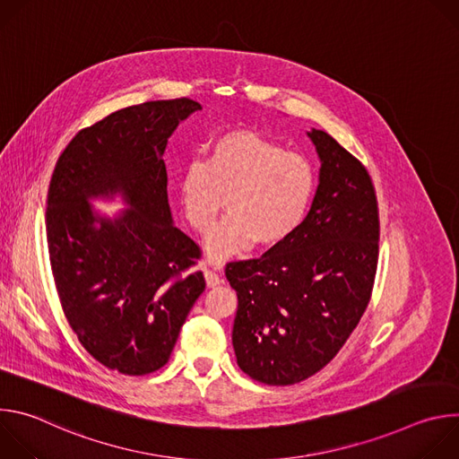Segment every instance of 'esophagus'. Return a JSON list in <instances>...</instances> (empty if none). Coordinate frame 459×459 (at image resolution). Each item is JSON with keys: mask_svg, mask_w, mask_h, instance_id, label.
<instances>
[{"mask_svg": "<svg viewBox=\"0 0 459 459\" xmlns=\"http://www.w3.org/2000/svg\"><path fill=\"white\" fill-rule=\"evenodd\" d=\"M204 274H205V281H207V287H216V285H220L221 283V278H220V274L216 273V271H212V269H204Z\"/></svg>", "mask_w": 459, "mask_h": 459, "instance_id": "34e87169", "label": "esophagus"}]
</instances>
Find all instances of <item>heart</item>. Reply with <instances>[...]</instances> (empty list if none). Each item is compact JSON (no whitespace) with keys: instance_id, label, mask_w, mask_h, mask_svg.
I'll return each instance as SVG.
<instances>
[{"instance_id":"b5f03b06","label":"heart","mask_w":459,"mask_h":459,"mask_svg":"<svg viewBox=\"0 0 459 459\" xmlns=\"http://www.w3.org/2000/svg\"><path fill=\"white\" fill-rule=\"evenodd\" d=\"M316 188L307 158L250 130L218 138L207 161H192L179 176V200L190 227L207 232L223 209L229 216L207 236L205 252L221 261L252 243L274 247L303 223Z\"/></svg>"}]
</instances>
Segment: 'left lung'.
Returning a JSON list of instances; mask_svg holds the SVG:
<instances>
[{"label": "left lung", "instance_id": "left-lung-1", "mask_svg": "<svg viewBox=\"0 0 459 459\" xmlns=\"http://www.w3.org/2000/svg\"><path fill=\"white\" fill-rule=\"evenodd\" d=\"M307 136L319 176L303 223L261 257L232 261L225 271L238 294V365L267 385L299 383L340 352L368 305L377 265L368 172L325 130Z\"/></svg>", "mask_w": 459, "mask_h": 459}]
</instances>
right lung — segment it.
<instances>
[{
	"label": "right lung",
	"mask_w": 459,
	"mask_h": 459,
	"mask_svg": "<svg viewBox=\"0 0 459 459\" xmlns=\"http://www.w3.org/2000/svg\"><path fill=\"white\" fill-rule=\"evenodd\" d=\"M202 105L147 101L87 126L63 151L47 202V239L61 307L85 351L107 368H161L205 290L188 269L200 248L172 220L163 154L174 130ZM121 197L107 217L96 199Z\"/></svg>",
	"instance_id": "obj_1"
}]
</instances>
